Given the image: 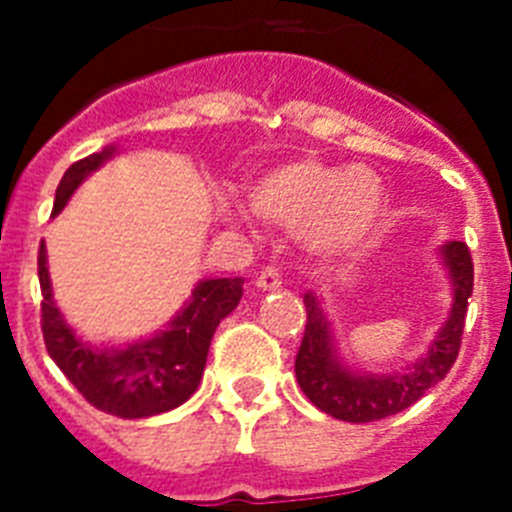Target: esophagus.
<instances>
[{"mask_svg":"<svg viewBox=\"0 0 512 512\" xmlns=\"http://www.w3.org/2000/svg\"><path fill=\"white\" fill-rule=\"evenodd\" d=\"M255 287L257 289H265V292H271V289H279L281 287V273L279 268H265V271H260V276L255 279Z\"/></svg>","mask_w":512,"mask_h":512,"instance_id":"34e87169","label":"esophagus"}]
</instances>
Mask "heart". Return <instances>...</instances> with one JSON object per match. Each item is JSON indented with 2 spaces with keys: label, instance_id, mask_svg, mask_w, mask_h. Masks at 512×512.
<instances>
[{
  "label": "heart",
  "instance_id": "obj_1",
  "mask_svg": "<svg viewBox=\"0 0 512 512\" xmlns=\"http://www.w3.org/2000/svg\"><path fill=\"white\" fill-rule=\"evenodd\" d=\"M249 207L265 223L297 228L300 241L316 255H345L380 231L388 191L366 167L295 159L249 183Z\"/></svg>",
  "mask_w": 512,
  "mask_h": 512
}]
</instances>
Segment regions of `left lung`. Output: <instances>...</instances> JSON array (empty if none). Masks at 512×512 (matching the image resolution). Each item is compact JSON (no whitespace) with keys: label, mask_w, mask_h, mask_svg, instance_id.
I'll list each match as a JSON object with an SVG mask.
<instances>
[{"label":"left lung","mask_w":512,"mask_h":512,"mask_svg":"<svg viewBox=\"0 0 512 512\" xmlns=\"http://www.w3.org/2000/svg\"><path fill=\"white\" fill-rule=\"evenodd\" d=\"M438 257L452 281L449 319L438 329L428 353L393 372H361L350 366L337 348L332 321L321 311L319 297L305 292L308 324L297 350L295 374L313 406L345 422L385 420L390 414L404 412L406 406L420 401L436 382L444 380L460 353L468 297L473 295V260L465 241H446L438 249Z\"/></svg>","instance_id":"1"}]
</instances>
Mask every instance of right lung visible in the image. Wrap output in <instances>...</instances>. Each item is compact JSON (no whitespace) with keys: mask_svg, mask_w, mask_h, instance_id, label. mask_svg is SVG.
<instances>
[{"mask_svg":"<svg viewBox=\"0 0 512 512\" xmlns=\"http://www.w3.org/2000/svg\"><path fill=\"white\" fill-rule=\"evenodd\" d=\"M114 156L116 146H106L71 164L55 191L52 217L60 215L76 188ZM39 284L42 332L50 358L95 409L124 420L170 412L196 393L217 324L239 305L244 289L241 276L201 279L183 308L156 335L116 348H98L76 335L52 300L44 241L39 247Z\"/></svg>","mask_w":512,"mask_h":512,"instance_id":"right-lung-1","label":"right lung"}]
</instances>
